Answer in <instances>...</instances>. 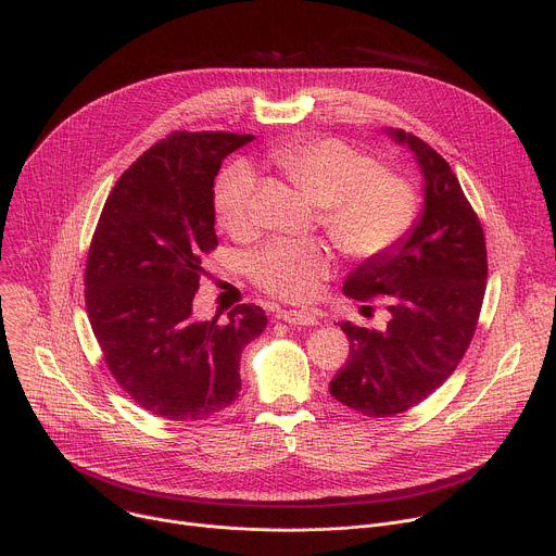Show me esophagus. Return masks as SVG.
Masks as SVG:
<instances>
[{
  "instance_id": "obj_1",
  "label": "esophagus",
  "mask_w": 556,
  "mask_h": 556,
  "mask_svg": "<svg viewBox=\"0 0 556 556\" xmlns=\"http://www.w3.org/2000/svg\"><path fill=\"white\" fill-rule=\"evenodd\" d=\"M279 319L290 326H316L319 324V314L312 309H281Z\"/></svg>"
}]
</instances>
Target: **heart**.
<instances>
[{
    "label": "heart",
    "mask_w": 556,
    "mask_h": 556,
    "mask_svg": "<svg viewBox=\"0 0 556 556\" xmlns=\"http://www.w3.org/2000/svg\"><path fill=\"white\" fill-rule=\"evenodd\" d=\"M270 161L321 208V224L350 257L374 260L399 247L416 219V193L395 176L380 174L374 157L337 138L290 140L270 151ZM255 174L237 163L222 172L213 204L230 235L253 228ZM332 268L328 249L316 242L275 240L251 260L255 283L286 301L316 294Z\"/></svg>",
    "instance_id": "heart-1"
}]
</instances>
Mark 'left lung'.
<instances>
[{
  "mask_svg": "<svg viewBox=\"0 0 556 556\" xmlns=\"http://www.w3.org/2000/svg\"><path fill=\"white\" fill-rule=\"evenodd\" d=\"M384 134L414 153L425 204L399 247L365 260L343 283L352 299L384 294L391 314L382 332L341 324L350 361L330 393L369 418L407 412L455 371L478 326L489 275L482 224L448 163L418 136Z\"/></svg>",
  "mask_w": 556,
  "mask_h": 556,
  "instance_id": "1",
  "label": "left lung"
}]
</instances>
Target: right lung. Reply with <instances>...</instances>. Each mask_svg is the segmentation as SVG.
Instances as JSON below:
<instances>
[{
  "mask_svg": "<svg viewBox=\"0 0 556 556\" xmlns=\"http://www.w3.org/2000/svg\"><path fill=\"white\" fill-rule=\"evenodd\" d=\"M251 134L176 131L118 178L86 266L92 332L116 382L147 412L206 420L240 395L242 350L266 330L260 305L200 321V260L217 247L213 185Z\"/></svg>",
  "mask_w": 556,
  "mask_h": 556,
  "instance_id": "1",
  "label": "right lung"
}]
</instances>
